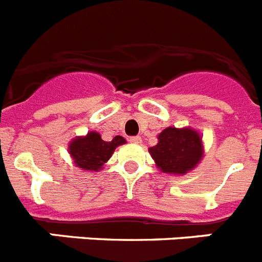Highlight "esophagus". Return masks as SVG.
Returning <instances> with one entry per match:
<instances>
[{"mask_svg":"<svg viewBox=\"0 0 262 262\" xmlns=\"http://www.w3.org/2000/svg\"><path fill=\"white\" fill-rule=\"evenodd\" d=\"M129 143H133V144H140V143H142V138H140V136H131V138H129Z\"/></svg>","mask_w":262,"mask_h":262,"instance_id":"34e87169","label":"esophagus"}]
</instances>
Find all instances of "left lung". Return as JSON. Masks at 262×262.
I'll return each instance as SVG.
<instances>
[{"instance_id": "8db88e82", "label": "left lung", "mask_w": 262, "mask_h": 262, "mask_svg": "<svg viewBox=\"0 0 262 262\" xmlns=\"http://www.w3.org/2000/svg\"><path fill=\"white\" fill-rule=\"evenodd\" d=\"M202 139L191 128L168 127L159 135V143L149 148L157 168L164 173L185 174L202 159Z\"/></svg>"}]
</instances>
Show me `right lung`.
I'll return each mask as SVG.
<instances>
[{"label": "right lung", "mask_w": 262, "mask_h": 262, "mask_svg": "<svg viewBox=\"0 0 262 262\" xmlns=\"http://www.w3.org/2000/svg\"><path fill=\"white\" fill-rule=\"evenodd\" d=\"M124 143L126 140L122 136H115L111 142H105L99 134L89 133L84 138H76L69 144V154L78 168L97 172L110 159L115 148Z\"/></svg>", "instance_id": "add662e5"}]
</instances>
